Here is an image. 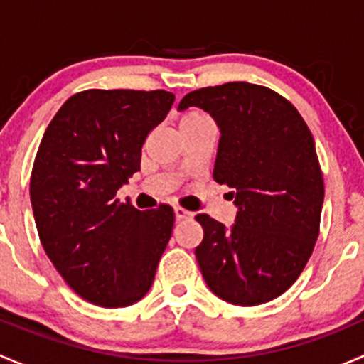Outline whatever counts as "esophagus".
Segmentation results:
<instances>
[{
  "label": "esophagus",
  "mask_w": 364,
  "mask_h": 364,
  "mask_svg": "<svg viewBox=\"0 0 364 364\" xmlns=\"http://www.w3.org/2000/svg\"><path fill=\"white\" fill-rule=\"evenodd\" d=\"M174 215H176V220H186V218H190V216H192V213H190L188 209L181 208V205H176Z\"/></svg>",
  "instance_id": "1"
}]
</instances>
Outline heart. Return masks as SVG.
<instances>
[{
  "label": "heart",
  "instance_id": "b5f03b06",
  "mask_svg": "<svg viewBox=\"0 0 364 364\" xmlns=\"http://www.w3.org/2000/svg\"><path fill=\"white\" fill-rule=\"evenodd\" d=\"M203 123H211L208 114H204L203 111H197V109H188L181 114L179 117V128H190V127H197V124Z\"/></svg>",
  "mask_w": 364,
  "mask_h": 364
}]
</instances>
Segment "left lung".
Listing matches in <instances>:
<instances>
[{"label":"left lung","mask_w":364,"mask_h":364,"mask_svg":"<svg viewBox=\"0 0 364 364\" xmlns=\"http://www.w3.org/2000/svg\"><path fill=\"white\" fill-rule=\"evenodd\" d=\"M203 109L220 128L213 178L232 188L236 223L196 216V248L213 294L237 306L267 303L297 280L318 237L324 179L310 128L282 95L250 82L188 93L178 111Z\"/></svg>","instance_id":"1"}]
</instances>
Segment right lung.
<instances>
[{
	"instance_id": "1",
	"label": "right lung",
	"mask_w": 364,
	"mask_h": 364,
	"mask_svg": "<svg viewBox=\"0 0 364 364\" xmlns=\"http://www.w3.org/2000/svg\"><path fill=\"white\" fill-rule=\"evenodd\" d=\"M172 104L164 90L80 91L36 151L29 196L42 247L70 289L98 306H130L148 294L172 236L171 205L139 211L116 199Z\"/></svg>"
}]
</instances>
